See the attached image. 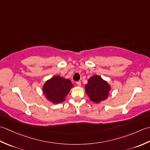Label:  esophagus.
<instances>
[{
    "mask_svg": "<svg viewBox=\"0 0 150 150\" xmlns=\"http://www.w3.org/2000/svg\"><path fill=\"white\" fill-rule=\"evenodd\" d=\"M77 86H81V82H77Z\"/></svg>",
    "mask_w": 150,
    "mask_h": 150,
    "instance_id": "obj_1",
    "label": "esophagus"
}]
</instances>
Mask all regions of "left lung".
I'll use <instances>...</instances> for the list:
<instances>
[{
    "label": "left lung",
    "mask_w": 150,
    "mask_h": 150,
    "mask_svg": "<svg viewBox=\"0 0 150 150\" xmlns=\"http://www.w3.org/2000/svg\"><path fill=\"white\" fill-rule=\"evenodd\" d=\"M111 90L110 84L97 75L91 77L85 85L86 93L90 100L96 104L106 100Z\"/></svg>",
    "instance_id": "1"
}]
</instances>
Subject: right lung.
<instances>
[{"label":"right lung","instance_id":"obj_1","mask_svg":"<svg viewBox=\"0 0 150 150\" xmlns=\"http://www.w3.org/2000/svg\"><path fill=\"white\" fill-rule=\"evenodd\" d=\"M73 87L74 86L69 79L56 75L45 82L42 90L46 99L52 104H56L65 100Z\"/></svg>","mask_w":150,"mask_h":150}]
</instances>
